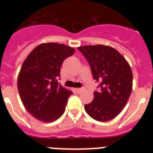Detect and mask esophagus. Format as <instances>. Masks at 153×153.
<instances>
[{"label":"esophagus","instance_id":"obj_1","mask_svg":"<svg viewBox=\"0 0 153 153\" xmlns=\"http://www.w3.org/2000/svg\"><path fill=\"white\" fill-rule=\"evenodd\" d=\"M84 91V88H76L75 89V91L77 93H81L82 91Z\"/></svg>","mask_w":153,"mask_h":153}]
</instances>
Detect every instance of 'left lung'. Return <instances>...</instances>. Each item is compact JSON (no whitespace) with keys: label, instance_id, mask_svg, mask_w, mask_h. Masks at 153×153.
<instances>
[{"label":"left lung","instance_id":"obj_1","mask_svg":"<svg viewBox=\"0 0 153 153\" xmlns=\"http://www.w3.org/2000/svg\"><path fill=\"white\" fill-rule=\"evenodd\" d=\"M91 66L94 79L99 82L98 91L85 110L96 121L114 119L126 106L133 88V73L126 59L114 48L105 45L78 48Z\"/></svg>","mask_w":153,"mask_h":153}]
</instances>
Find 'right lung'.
Here are the masks:
<instances>
[{"instance_id":"1","label":"right lung","mask_w":153,"mask_h":153,"mask_svg":"<svg viewBox=\"0 0 153 153\" xmlns=\"http://www.w3.org/2000/svg\"><path fill=\"white\" fill-rule=\"evenodd\" d=\"M74 49L64 44L38 45L23 62L17 79L18 91L25 109L35 118L50 123L64 113L72 92L58 82L60 68Z\"/></svg>"}]
</instances>
